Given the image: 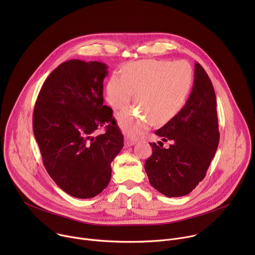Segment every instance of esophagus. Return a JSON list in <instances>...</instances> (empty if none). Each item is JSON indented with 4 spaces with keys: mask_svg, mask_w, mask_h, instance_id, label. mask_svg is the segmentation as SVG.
Segmentation results:
<instances>
[{
    "mask_svg": "<svg viewBox=\"0 0 255 255\" xmlns=\"http://www.w3.org/2000/svg\"><path fill=\"white\" fill-rule=\"evenodd\" d=\"M137 142V140L136 139H132V138H125V140H124V145H125V147L127 148V147H130V146H132V145H134L135 143Z\"/></svg>",
    "mask_w": 255,
    "mask_h": 255,
    "instance_id": "1",
    "label": "esophagus"
}]
</instances>
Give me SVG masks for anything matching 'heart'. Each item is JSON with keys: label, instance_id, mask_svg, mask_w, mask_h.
Listing matches in <instances>:
<instances>
[{"label": "heart", "instance_id": "heart-1", "mask_svg": "<svg viewBox=\"0 0 255 255\" xmlns=\"http://www.w3.org/2000/svg\"><path fill=\"white\" fill-rule=\"evenodd\" d=\"M194 84L192 66L184 60L146 59L125 64L121 75L114 72L106 85L108 103L116 110L125 109L134 94L139 106L117 116L123 132L136 137L154 122L172 120L185 107Z\"/></svg>", "mask_w": 255, "mask_h": 255}]
</instances>
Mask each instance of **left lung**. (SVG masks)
Masks as SVG:
<instances>
[{
    "label": "left lung",
    "instance_id": "obj_1",
    "mask_svg": "<svg viewBox=\"0 0 255 255\" xmlns=\"http://www.w3.org/2000/svg\"><path fill=\"white\" fill-rule=\"evenodd\" d=\"M155 134L171 144L150 143L152 155L144 166L150 185L169 198L190 194L204 179L220 139L215 91L200 63L183 110Z\"/></svg>",
    "mask_w": 255,
    "mask_h": 255
}]
</instances>
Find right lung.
Here are the masks:
<instances>
[{
    "instance_id": "1",
    "label": "right lung",
    "mask_w": 255,
    "mask_h": 255,
    "mask_svg": "<svg viewBox=\"0 0 255 255\" xmlns=\"http://www.w3.org/2000/svg\"><path fill=\"white\" fill-rule=\"evenodd\" d=\"M107 64L71 59L44 82L33 112V132L55 184L78 199L94 198L110 183L111 162L124 145L110 107L103 105ZM106 132H94L105 124Z\"/></svg>"
}]
</instances>
